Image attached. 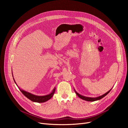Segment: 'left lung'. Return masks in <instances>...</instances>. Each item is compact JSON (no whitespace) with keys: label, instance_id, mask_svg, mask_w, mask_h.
I'll return each mask as SVG.
<instances>
[{"label":"left lung","instance_id":"obj_1","mask_svg":"<svg viewBox=\"0 0 128 128\" xmlns=\"http://www.w3.org/2000/svg\"><path fill=\"white\" fill-rule=\"evenodd\" d=\"M112 89H110V91H108L107 92H106V93H105L104 94L101 96H100L98 98H89V97H86V96H81L80 94H79V93H78L77 92L75 91L76 94L78 96V97H79L80 98H82L84 100H87V101H90V102H93V101H95V100H99L100 99L102 98H104V96H105L107 94H108L111 90Z\"/></svg>","mask_w":128,"mask_h":128}]
</instances>
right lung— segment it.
I'll list each match as a JSON object with an SVG mask.
<instances>
[{
  "instance_id": "add662e5",
  "label": "right lung",
  "mask_w": 128,
  "mask_h": 128,
  "mask_svg": "<svg viewBox=\"0 0 128 128\" xmlns=\"http://www.w3.org/2000/svg\"><path fill=\"white\" fill-rule=\"evenodd\" d=\"M13 80H14V81L16 84L14 78H13ZM19 89L20 90L21 92L23 94L26 98H28V99L31 100L32 101V102H37V103H44V102H45L47 101L48 100H50L52 97V96H53L54 93L55 91H56V88H54V90H53V91L48 95L44 96H35V95L32 94H31L29 92H28L20 89V88H19Z\"/></svg>"
}]
</instances>
